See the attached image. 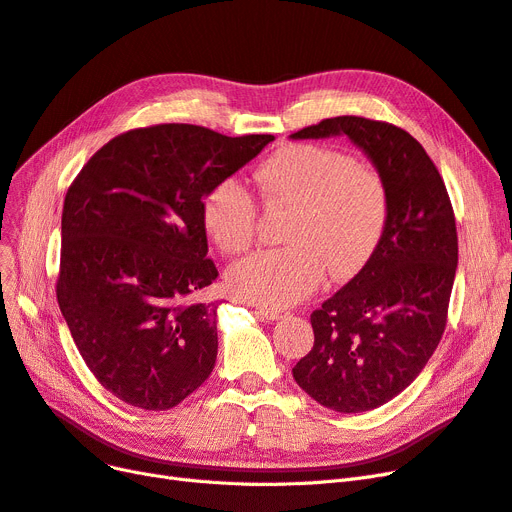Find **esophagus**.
I'll list each match as a JSON object with an SVG mask.
<instances>
[{"mask_svg":"<svg viewBox=\"0 0 512 512\" xmlns=\"http://www.w3.org/2000/svg\"><path fill=\"white\" fill-rule=\"evenodd\" d=\"M257 314H259L261 318H266L268 323H274V320H280L282 316H287V312L274 310V308H263V306H259V308H257Z\"/></svg>","mask_w":512,"mask_h":512,"instance_id":"34e87169","label":"esophagus"}]
</instances>
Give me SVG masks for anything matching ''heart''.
<instances>
[{
	"label": "heart",
	"instance_id": "b5f03b06",
	"mask_svg": "<svg viewBox=\"0 0 512 512\" xmlns=\"http://www.w3.org/2000/svg\"><path fill=\"white\" fill-rule=\"evenodd\" d=\"M263 196L295 206L287 246L261 249L227 272L230 289L261 306H291L333 280L361 272L380 246L390 192L384 175L369 162L323 145L278 149L257 170ZM202 225L225 253H242L257 230V200L238 177H223L202 198Z\"/></svg>",
	"mask_w": 512,
	"mask_h": 512
}]
</instances>
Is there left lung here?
<instances>
[{
  "mask_svg": "<svg viewBox=\"0 0 512 512\" xmlns=\"http://www.w3.org/2000/svg\"><path fill=\"white\" fill-rule=\"evenodd\" d=\"M346 135L390 192L384 238L367 266L312 312L314 346L293 367L316 403L361 413L401 394L437 350L458 268L456 215L441 173L407 130L339 116L293 139Z\"/></svg>",
  "mask_w": 512,
  "mask_h": 512,
  "instance_id": "left-lung-1",
  "label": "left lung"
}]
</instances>
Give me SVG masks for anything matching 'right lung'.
Wrapping results in <instances>:
<instances>
[{
  "instance_id": "obj_1",
  "label": "right lung",
  "mask_w": 512,
  "mask_h": 512,
  "mask_svg": "<svg viewBox=\"0 0 512 512\" xmlns=\"http://www.w3.org/2000/svg\"><path fill=\"white\" fill-rule=\"evenodd\" d=\"M274 141L194 124L122 132L67 189L56 299L84 363L120 401L166 411L211 375L219 276L202 198Z\"/></svg>"
}]
</instances>
